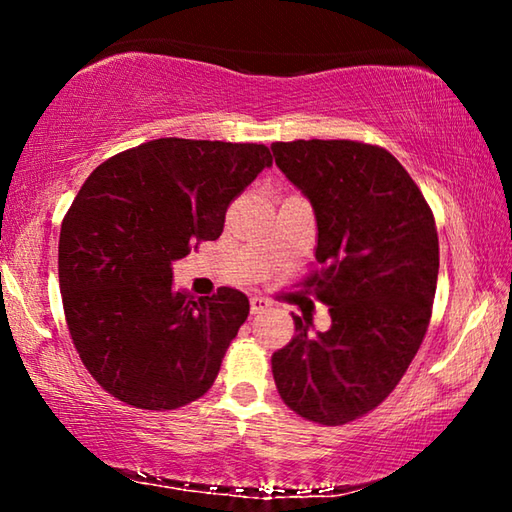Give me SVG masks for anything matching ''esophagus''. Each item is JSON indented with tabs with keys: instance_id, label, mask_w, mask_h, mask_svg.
Masks as SVG:
<instances>
[{
	"instance_id": "obj_1",
	"label": "esophagus",
	"mask_w": 512,
	"mask_h": 512,
	"mask_svg": "<svg viewBox=\"0 0 512 512\" xmlns=\"http://www.w3.org/2000/svg\"><path fill=\"white\" fill-rule=\"evenodd\" d=\"M271 307H273V300H268L264 296L250 298V314H262V311L271 309Z\"/></svg>"
}]
</instances>
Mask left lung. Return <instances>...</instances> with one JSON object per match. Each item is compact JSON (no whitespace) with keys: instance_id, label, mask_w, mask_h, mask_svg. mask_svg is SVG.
<instances>
[{"instance_id":"8db88e82","label":"left lung","mask_w":512,"mask_h":512,"mask_svg":"<svg viewBox=\"0 0 512 512\" xmlns=\"http://www.w3.org/2000/svg\"><path fill=\"white\" fill-rule=\"evenodd\" d=\"M275 164L314 207L316 262L305 280L332 316L327 332L293 316L273 354L289 409L345 424L386 400L427 334L438 282V232L418 185L381 146L352 140L271 144Z\"/></svg>"}]
</instances>
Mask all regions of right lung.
Segmentation results:
<instances>
[{"label": "right lung", "instance_id": "add662e5", "mask_svg": "<svg viewBox=\"0 0 512 512\" xmlns=\"http://www.w3.org/2000/svg\"><path fill=\"white\" fill-rule=\"evenodd\" d=\"M271 164L264 144L162 137L90 173L60 228L58 282L74 348L103 391L169 411L214 384L248 298L173 291L171 266L221 237L228 205Z\"/></svg>", "mask_w": 512, "mask_h": 512}]
</instances>
